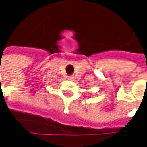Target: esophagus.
<instances>
[{
  "label": "esophagus",
  "instance_id": "obj_1",
  "mask_svg": "<svg viewBox=\"0 0 147 147\" xmlns=\"http://www.w3.org/2000/svg\"><path fill=\"white\" fill-rule=\"evenodd\" d=\"M68 80H74V78L73 76H69V77H68Z\"/></svg>",
  "mask_w": 147,
  "mask_h": 147
}]
</instances>
